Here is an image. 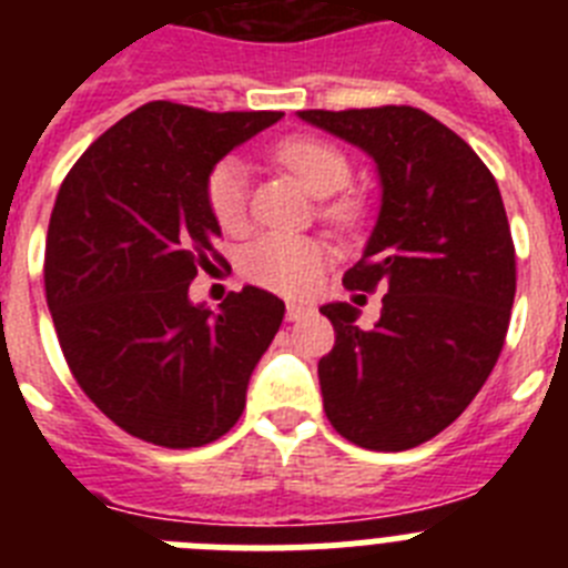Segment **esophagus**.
Instances as JSON below:
<instances>
[{"label": "esophagus", "instance_id": "esophagus-1", "mask_svg": "<svg viewBox=\"0 0 568 568\" xmlns=\"http://www.w3.org/2000/svg\"><path fill=\"white\" fill-rule=\"evenodd\" d=\"M310 313H313V310L304 307V304H287V321H301V318H307Z\"/></svg>", "mask_w": 568, "mask_h": 568}]
</instances>
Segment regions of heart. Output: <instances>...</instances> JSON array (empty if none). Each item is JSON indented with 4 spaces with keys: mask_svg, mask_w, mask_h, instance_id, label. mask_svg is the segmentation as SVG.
Segmentation results:
<instances>
[{
    "mask_svg": "<svg viewBox=\"0 0 568 568\" xmlns=\"http://www.w3.org/2000/svg\"><path fill=\"white\" fill-rule=\"evenodd\" d=\"M278 162L298 179L310 193L327 199L353 179V164L335 144L321 139H290L275 150ZM207 207L215 224L230 235H241L250 224L247 168L235 159L215 164L207 179ZM324 219L335 227H353L361 219L355 195H338L324 204ZM327 247L315 239L270 233L261 235L241 253V273L258 287L281 295H304L315 287L327 267Z\"/></svg>",
    "mask_w": 568,
    "mask_h": 568,
    "instance_id": "1",
    "label": "heart"
}]
</instances>
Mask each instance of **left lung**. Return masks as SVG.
<instances>
[{
	"mask_svg": "<svg viewBox=\"0 0 568 568\" xmlns=\"http://www.w3.org/2000/svg\"><path fill=\"white\" fill-rule=\"evenodd\" d=\"M298 115L373 155L381 175L378 222L344 287L355 304L384 290V307L373 327L346 301L321 307L335 329L318 361L324 413L364 449H413L464 413L504 349L518 273L498 182L409 104Z\"/></svg>",
	"mask_w": 568,
	"mask_h": 568,
	"instance_id": "left-lung-1",
	"label": "left lung"
}]
</instances>
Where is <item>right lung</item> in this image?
<instances>
[{"mask_svg":"<svg viewBox=\"0 0 568 568\" xmlns=\"http://www.w3.org/2000/svg\"><path fill=\"white\" fill-rule=\"evenodd\" d=\"M281 115L148 102L64 175L44 244V295L77 384L133 438L190 449L222 438L244 413L284 301L244 287L213 313L187 293L199 270L224 264L210 173Z\"/></svg>","mask_w":568,"mask_h":568,"instance_id":"right-lung-1","label":"right lung"}]
</instances>
